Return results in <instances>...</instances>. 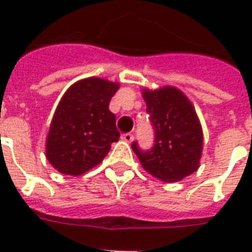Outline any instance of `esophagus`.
<instances>
[{
  "label": "esophagus",
  "instance_id": "1",
  "mask_svg": "<svg viewBox=\"0 0 252 252\" xmlns=\"http://www.w3.org/2000/svg\"><path fill=\"white\" fill-rule=\"evenodd\" d=\"M121 138H123V140H124V142H126V143H131L132 140H133V135H132L131 132H126V133H124Z\"/></svg>",
  "mask_w": 252,
  "mask_h": 252
}]
</instances>
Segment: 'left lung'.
<instances>
[{
    "mask_svg": "<svg viewBox=\"0 0 252 252\" xmlns=\"http://www.w3.org/2000/svg\"><path fill=\"white\" fill-rule=\"evenodd\" d=\"M146 112L150 114L154 143L142 150L132 142V150L150 175L165 183H175L199 168L203 136L198 116L180 90L163 87L144 90Z\"/></svg>",
    "mask_w": 252,
    "mask_h": 252,
    "instance_id": "obj_1",
    "label": "left lung"
}]
</instances>
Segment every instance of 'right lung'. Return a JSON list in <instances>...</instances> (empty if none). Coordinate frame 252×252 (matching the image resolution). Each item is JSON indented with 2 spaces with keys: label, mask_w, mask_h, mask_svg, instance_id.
Listing matches in <instances>:
<instances>
[{
  "label": "right lung",
  "mask_w": 252,
  "mask_h": 252,
  "mask_svg": "<svg viewBox=\"0 0 252 252\" xmlns=\"http://www.w3.org/2000/svg\"><path fill=\"white\" fill-rule=\"evenodd\" d=\"M119 84L89 77L72 86L60 101L46 142L49 162L60 173L79 176L106 157L120 132L109 110Z\"/></svg>",
  "instance_id": "obj_1"
}]
</instances>
